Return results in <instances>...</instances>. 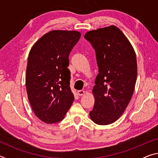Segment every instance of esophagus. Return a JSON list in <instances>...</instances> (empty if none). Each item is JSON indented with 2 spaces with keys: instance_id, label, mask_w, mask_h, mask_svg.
Listing matches in <instances>:
<instances>
[{
  "instance_id": "obj_1",
  "label": "esophagus",
  "mask_w": 158,
  "mask_h": 158,
  "mask_svg": "<svg viewBox=\"0 0 158 158\" xmlns=\"http://www.w3.org/2000/svg\"><path fill=\"white\" fill-rule=\"evenodd\" d=\"M84 93H85V90H79L77 91V94H78L79 96L83 95Z\"/></svg>"
}]
</instances>
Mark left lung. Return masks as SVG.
Wrapping results in <instances>:
<instances>
[{
  "instance_id": "8db88e82",
  "label": "left lung",
  "mask_w": 158,
  "mask_h": 158,
  "mask_svg": "<svg viewBox=\"0 0 158 158\" xmlns=\"http://www.w3.org/2000/svg\"><path fill=\"white\" fill-rule=\"evenodd\" d=\"M84 37L94 48L99 68L93 89L95 105L90 117L98 125L113 123L123 114L132 97L137 76L136 53L116 26L89 31Z\"/></svg>"
}]
</instances>
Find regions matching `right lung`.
Wrapping results in <instances>:
<instances>
[{
	"label": "right lung",
	"mask_w": 158,
	"mask_h": 158,
	"mask_svg": "<svg viewBox=\"0 0 158 158\" xmlns=\"http://www.w3.org/2000/svg\"><path fill=\"white\" fill-rule=\"evenodd\" d=\"M80 37L81 33L75 31H52L42 36L29 52L28 98L35 116L46 123L62 121L74 101L68 57Z\"/></svg>",
	"instance_id": "obj_1"
}]
</instances>
